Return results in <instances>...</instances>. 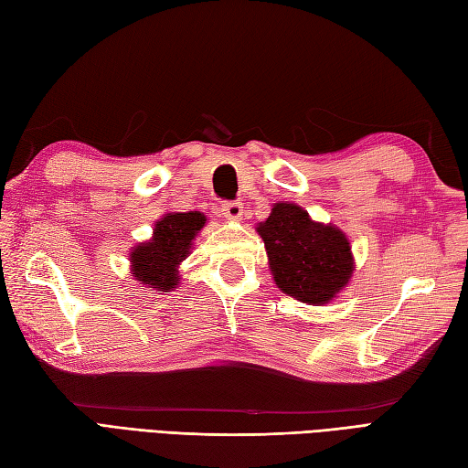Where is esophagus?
<instances>
[{
  "label": "esophagus",
  "mask_w": 468,
  "mask_h": 468,
  "mask_svg": "<svg viewBox=\"0 0 468 468\" xmlns=\"http://www.w3.org/2000/svg\"><path fill=\"white\" fill-rule=\"evenodd\" d=\"M221 215L225 218H231V221H237V218H241L243 215V205L237 201H225L221 205Z\"/></svg>",
  "instance_id": "esophagus-1"
}]
</instances>
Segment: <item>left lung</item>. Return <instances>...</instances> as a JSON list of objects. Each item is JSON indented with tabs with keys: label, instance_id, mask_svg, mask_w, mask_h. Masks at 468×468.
<instances>
[{
	"label": "left lung",
	"instance_id": "left-lung-1",
	"mask_svg": "<svg viewBox=\"0 0 468 468\" xmlns=\"http://www.w3.org/2000/svg\"><path fill=\"white\" fill-rule=\"evenodd\" d=\"M257 233L265 243L277 287L305 303H327L352 275L346 235L314 223L302 207L277 203Z\"/></svg>",
	"mask_w": 468,
	"mask_h": 468
}]
</instances>
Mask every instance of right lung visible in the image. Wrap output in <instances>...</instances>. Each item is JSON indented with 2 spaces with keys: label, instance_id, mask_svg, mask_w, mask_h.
Instances as JSON below:
<instances>
[{
  "label": "right lung",
  "instance_id": "add662e5",
  "mask_svg": "<svg viewBox=\"0 0 468 468\" xmlns=\"http://www.w3.org/2000/svg\"><path fill=\"white\" fill-rule=\"evenodd\" d=\"M205 225L201 213H168L156 223L154 237L133 251L134 277L148 287L168 292L178 283L176 265L191 250L197 231Z\"/></svg>",
  "mask_w": 468,
  "mask_h": 468
}]
</instances>
